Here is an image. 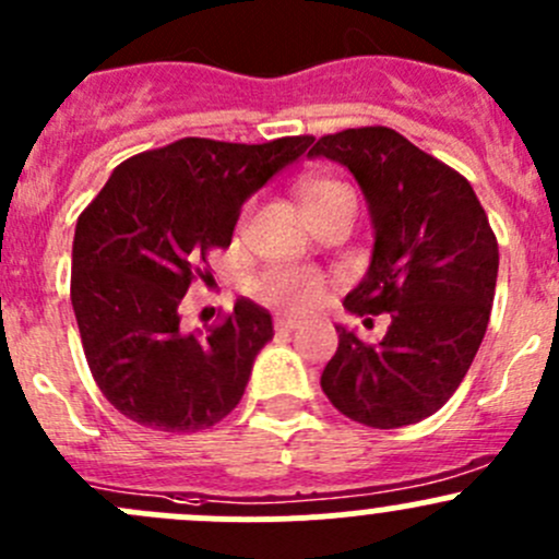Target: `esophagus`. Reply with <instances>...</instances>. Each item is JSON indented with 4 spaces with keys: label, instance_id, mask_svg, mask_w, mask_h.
<instances>
[{
    "label": "esophagus",
    "instance_id": "obj_1",
    "mask_svg": "<svg viewBox=\"0 0 559 559\" xmlns=\"http://www.w3.org/2000/svg\"><path fill=\"white\" fill-rule=\"evenodd\" d=\"M300 326V319L297 316H275V330L278 332H292Z\"/></svg>",
    "mask_w": 559,
    "mask_h": 559
}]
</instances>
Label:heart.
Segmentation results:
<instances>
[{
  "instance_id": "b5f03b06",
  "label": "heart",
  "mask_w": 559,
  "mask_h": 559,
  "mask_svg": "<svg viewBox=\"0 0 559 559\" xmlns=\"http://www.w3.org/2000/svg\"><path fill=\"white\" fill-rule=\"evenodd\" d=\"M332 189H337V183L311 180L302 189V202L316 200V197L326 194ZM321 292H324V278L311 267H275L267 270L257 281V295L262 300L281 308H292V311H308V308H313L319 302Z\"/></svg>"
}]
</instances>
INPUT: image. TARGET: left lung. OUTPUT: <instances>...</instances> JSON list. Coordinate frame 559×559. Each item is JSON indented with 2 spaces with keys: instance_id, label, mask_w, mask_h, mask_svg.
<instances>
[{
  "instance_id": "1",
  "label": "left lung",
  "mask_w": 559,
  "mask_h": 559,
  "mask_svg": "<svg viewBox=\"0 0 559 559\" xmlns=\"http://www.w3.org/2000/svg\"><path fill=\"white\" fill-rule=\"evenodd\" d=\"M308 156L348 167L373 218L368 275L343 306L392 321L376 346L335 326L337 352L321 389L359 425H416L452 397L481 346L498 284V238L473 186L394 129L324 134Z\"/></svg>"
}]
</instances>
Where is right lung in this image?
I'll return each mask as SVG.
<instances>
[{"label": "right lung", "instance_id": "add662e5", "mask_svg": "<svg viewBox=\"0 0 559 559\" xmlns=\"http://www.w3.org/2000/svg\"><path fill=\"white\" fill-rule=\"evenodd\" d=\"M313 143L262 145L183 138L121 162L72 240L70 297L94 381L116 411L162 432H197L243 397L259 348L273 337L264 308L189 332L180 300L213 278L207 253L233 243L240 207Z\"/></svg>", "mask_w": 559, "mask_h": 559}]
</instances>
